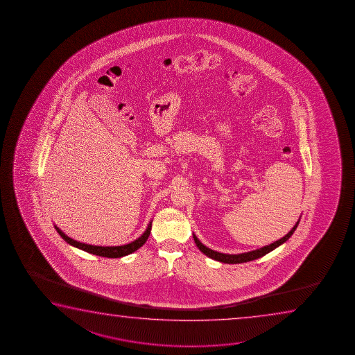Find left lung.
I'll list each match as a JSON object with an SVG mask.
<instances>
[{
	"label": "left lung",
	"mask_w": 355,
	"mask_h": 355,
	"mask_svg": "<svg viewBox=\"0 0 355 355\" xmlns=\"http://www.w3.org/2000/svg\"><path fill=\"white\" fill-rule=\"evenodd\" d=\"M298 223H300V220L295 224V227H293V228H292L291 230H290V232L284 236V238L280 239V240H277L275 243L267 245V246H264V248H258V250H254V251L239 253V254H225V253L217 252V251H214V250L206 248L205 245H202L199 239L195 236V234L193 235V238H194L195 243H196V246L199 248L200 251L204 253V254H206L207 257L216 259V261H218V262L228 263V264H238V263L250 262V261H253V259H257V258L263 257L264 254H267V253L270 252L272 250H275V248H279V246L282 245V243H286L287 240L291 238L292 234L295 233V230H296Z\"/></svg>",
	"instance_id": "left-lung-1"
}]
</instances>
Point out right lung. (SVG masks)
<instances>
[{
	"instance_id": "1",
	"label": "right lung",
	"mask_w": 355,
	"mask_h": 355,
	"mask_svg": "<svg viewBox=\"0 0 355 355\" xmlns=\"http://www.w3.org/2000/svg\"><path fill=\"white\" fill-rule=\"evenodd\" d=\"M151 223L153 222L148 224V228H146L144 233L141 234L139 238L135 240V241H132V243H127V245H122V246H94V245H87V243H80V241H76L73 239L69 238L68 235H65L57 225H54V228L58 232L59 235L69 245H71L73 248H80L83 251L92 253V254H96V256H101V257L120 258L127 256V254H131L132 252H135V251H137L138 248H141L146 243V240H148L149 235H150Z\"/></svg>"
}]
</instances>
